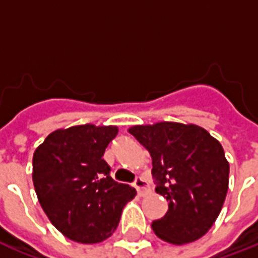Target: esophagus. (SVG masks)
Segmentation results:
<instances>
[{"mask_svg":"<svg viewBox=\"0 0 258 258\" xmlns=\"http://www.w3.org/2000/svg\"><path fill=\"white\" fill-rule=\"evenodd\" d=\"M134 186L140 196H145V195L149 192V184H148V181L144 178H141V177H137V178H135Z\"/></svg>","mask_w":258,"mask_h":258,"instance_id":"1","label":"esophagus"}]
</instances>
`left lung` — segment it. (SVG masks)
<instances>
[{"label": "left lung", "mask_w": 258, "mask_h": 258, "mask_svg": "<svg viewBox=\"0 0 258 258\" xmlns=\"http://www.w3.org/2000/svg\"><path fill=\"white\" fill-rule=\"evenodd\" d=\"M152 156L156 192L168 210L152 222L157 236L184 244L202 238L224 205L229 164L221 144L195 124L162 121L128 130Z\"/></svg>", "instance_id": "1"}]
</instances>
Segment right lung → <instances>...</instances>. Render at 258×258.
Segmentation results:
<instances>
[{"label":"right lung","mask_w":258,"mask_h":258,"mask_svg":"<svg viewBox=\"0 0 258 258\" xmlns=\"http://www.w3.org/2000/svg\"><path fill=\"white\" fill-rule=\"evenodd\" d=\"M117 127L94 124L56 130L33 156V184L53 227L79 243H99L117 228L135 189L110 177L103 160Z\"/></svg>","instance_id":"right-lung-1"}]
</instances>
